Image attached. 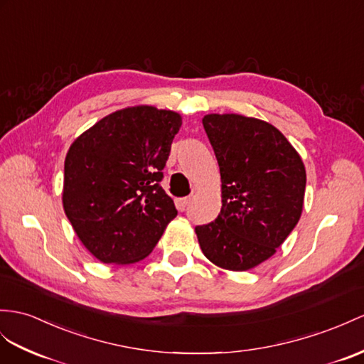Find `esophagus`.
Instances as JSON below:
<instances>
[{
    "mask_svg": "<svg viewBox=\"0 0 364 364\" xmlns=\"http://www.w3.org/2000/svg\"><path fill=\"white\" fill-rule=\"evenodd\" d=\"M190 202H191V198H182V199H177V208H179L181 211H183L185 208H187L188 205H190Z\"/></svg>",
    "mask_w": 364,
    "mask_h": 364,
    "instance_id": "34e87169",
    "label": "esophagus"
}]
</instances>
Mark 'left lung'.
I'll return each instance as SVG.
<instances>
[{"label": "left lung", "instance_id": "obj_1", "mask_svg": "<svg viewBox=\"0 0 364 364\" xmlns=\"http://www.w3.org/2000/svg\"><path fill=\"white\" fill-rule=\"evenodd\" d=\"M203 129L223 181V208L198 225L203 255L219 267L244 272L269 259L298 224L306 168L270 123L237 114H208Z\"/></svg>", "mask_w": 364, "mask_h": 364}]
</instances>
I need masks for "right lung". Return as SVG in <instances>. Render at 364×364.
Masks as SVG:
<instances>
[{
  "label": "right lung",
  "mask_w": 364,
  "mask_h": 364,
  "mask_svg": "<svg viewBox=\"0 0 364 364\" xmlns=\"http://www.w3.org/2000/svg\"><path fill=\"white\" fill-rule=\"evenodd\" d=\"M181 125L177 112L134 106L106 115L70 145L63 207L97 259H144L177 216L161 182Z\"/></svg>",
  "instance_id": "1"
}]
</instances>
